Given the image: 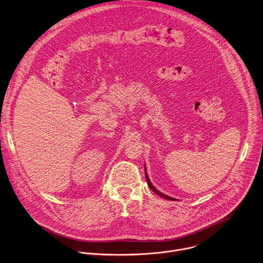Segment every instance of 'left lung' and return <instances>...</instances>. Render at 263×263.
<instances>
[{
	"mask_svg": "<svg viewBox=\"0 0 263 263\" xmlns=\"http://www.w3.org/2000/svg\"><path fill=\"white\" fill-rule=\"evenodd\" d=\"M144 168H145V166H144ZM145 179H146V182H147L148 187L151 188V190H152L154 193H156L157 195H159V196H161V197H163V198H165V199H168V200H177V199H174V198H172V197H169V196H167V195H164L163 193H161L160 191H158V190L152 185V183H151V181H149V179H148V177H147L146 169H145Z\"/></svg>",
	"mask_w": 263,
	"mask_h": 263,
	"instance_id": "left-lung-1",
	"label": "left lung"
}]
</instances>
